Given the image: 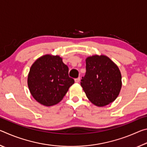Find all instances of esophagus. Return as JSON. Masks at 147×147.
<instances>
[{"label":"esophagus","mask_w":147,"mask_h":147,"mask_svg":"<svg viewBox=\"0 0 147 147\" xmlns=\"http://www.w3.org/2000/svg\"><path fill=\"white\" fill-rule=\"evenodd\" d=\"M80 80V77H78V78H75V80H74V81H75L76 83H78Z\"/></svg>","instance_id":"obj_1"}]
</instances>
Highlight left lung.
<instances>
[{
  "label": "left lung",
  "mask_w": 147,
  "mask_h": 147,
  "mask_svg": "<svg viewBox=\"0 0 147 147\" xmlns=\"http://www.w3.org/2000/svg\"><path fill=\"white\" fill-rule=\"evenodd\" d=\"M86 63V73L80 84L87 97L99 107L112 102L118 96L122 86L118 67L104 55L89 56Z\"/></svg>",
  "instance_id": "1"
}]
</instances>
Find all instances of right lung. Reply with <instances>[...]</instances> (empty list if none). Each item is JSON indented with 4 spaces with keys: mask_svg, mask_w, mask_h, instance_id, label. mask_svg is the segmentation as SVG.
<instances>
[{
    "mask_svg": "<svg viewBox=\"0 0 147 147\" xmlns=\"http://www.w3.org/2000/svg\"><path fill=\"white\" fill-rule=\"evenodd\" d=\"M74 83L69 68L59 56L47 54L32 64L28 76L29 90L35 100L46 106L55 105Z\"/></svg>",
    "mask_w": 147,
    "mask_h": 147,
    "instance_id": "1",
    "label": "right lung"
}]
</instances>
